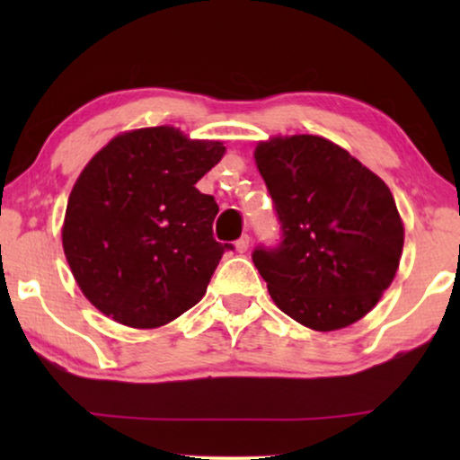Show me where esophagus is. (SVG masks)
<instances>
[{
    "label": "esophagus",
    "instance_id": "34e87169",
    "mask_svg": "<svg viewBox=\"0 0 460 460\" xmlns=\"http://www.w3.org/2000/svg\"><path fill=\"white\" fill-rule=\"evenodd\" d=\"M249 243H251L249 234H243L241 238H238V241H236V251H238V253H244V251L249 249Z\"/></svg>",
    "mask_w": 460,
    "mask_h": 460
}]
</instances>
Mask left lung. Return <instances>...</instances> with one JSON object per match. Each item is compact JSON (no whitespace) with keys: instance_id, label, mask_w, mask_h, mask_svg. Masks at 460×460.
Returning a JSON list of instances; mask_svg holds the SVG:
<instances>
[{"instance_id":"obj_1","label":"left lung","mask_w":460,"mask_h":460,"mask_svg":"<svg viewBox=\"0 0 460 460\" xmlns=\"http://www.w3.org/2000/svg\"><path fill=\"white\" fill-rule=\"evenodd\" d=\"M255 165L279 213V249L253 263L287 316L329 332L358 323L398 272L404 224L379 175L320 136H272Z\"/></svg>"}]
</instances>
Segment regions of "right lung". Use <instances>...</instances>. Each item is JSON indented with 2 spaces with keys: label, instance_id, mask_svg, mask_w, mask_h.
<instances>
[{
  "label": "right lung",
  "instance_id": "obj_1",
  "mask_svg": "<svg viewBox=\"0 0 460 460\" xmlns=\"http://www.w3.org/2000/svg\"><path fill=\"white\" fill-rule=\"evenodd\" d=\"M226 153L172 125L123 131L75 181L62 249L87 301L119 324L159 329L197 305L224 251L216 199L197 181Z\"/></svg>",
  "mask_w": 460,
  "mask_h": 460
}]
</instances>
